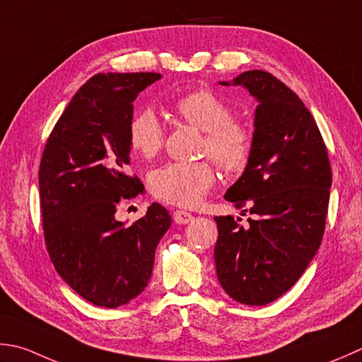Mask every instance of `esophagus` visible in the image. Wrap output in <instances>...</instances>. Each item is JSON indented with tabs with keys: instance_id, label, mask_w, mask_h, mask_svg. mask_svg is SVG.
<instances>
[{
	"instance_id": "1",
	"label": "esophagus",
	"mask_w": 362,
	"mask_h": 362,
	"mask_svg": "<svg viewBox=\"0 0 362 362\" xmlns=\"http://www.w3.org/2000/svg\"><path fill=\"white\" fill-rule=\"evenodd\" d=\"M173 219L177 224H188L193 221V215L188 214L185 210H175L173 214Z\"/></svg>"
}]
</instances>
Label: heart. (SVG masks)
<instances>
[{"mask_svg": "<svg viewBox=\"0 0 362 362\" xmlns=\"http://www.w3.org/2000/svg\"><path fill=\"white\" fill-rule=\"evenodd\" d=\"M173 110L187 124L204 132L201 151L215 160L224 173H238L251 158L254 138L246 124L232 119L230 105L209 89L191 90L175 98ZM129 143L138 155L152 158L165 144V127L157 112L143 108L134 112L127 127ZM210 161L168 163L151 175V188L158 199L179 207H193L215 183Z\"/></svg>", "mask_w": 362, "mask_h": 362, "instance_id": "1", "label": "heart"}]
</instances>
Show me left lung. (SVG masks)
Masks as SVG:
<instances>
[{
  "label": "left lung",
  "instance_id": "obj_1",
  "mask_svg": "<svg viewBox=\"0 0 362 362\" xmlns=\"http://www.w3.org/2000/svg\"><path fill=\"white\" fill-rule=\"evenodd\" d=\"M221 84L229 86V83ZM259 102L254 146L245 173L224 194L250 211L247 224L215 216V264L224 292L247 306L278 300L306 270L327 223L331 165L310 111L284 83L264 70L232 80Z\"/></svg>",
  "mask_w": 362,
  "mask_h": 362
}]
</instances>
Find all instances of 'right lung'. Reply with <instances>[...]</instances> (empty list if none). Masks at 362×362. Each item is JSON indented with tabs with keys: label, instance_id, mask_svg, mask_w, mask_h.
Instances as JSON below:
<instances>
[{
	"label": "right lung",
	"instance_id": "obj_1",
	"mask_svg": "<svg viewBox=\"0 0 362 362\" xmlns=\"http://www.w3.org/2000/svg\"><path fill=\"white\" fill-rule=\"evenodd\" d=\"M160 74H97L49 133L39 168L42 226L56 272L84 300L119 308L143 292L155 250L171 226L160 204L125 226L117 205L143 191L130 175L127 127L141 90Z\"/></svg>",
	"mask_w": 362,
	"mask_h": 362
}]
</instances>
